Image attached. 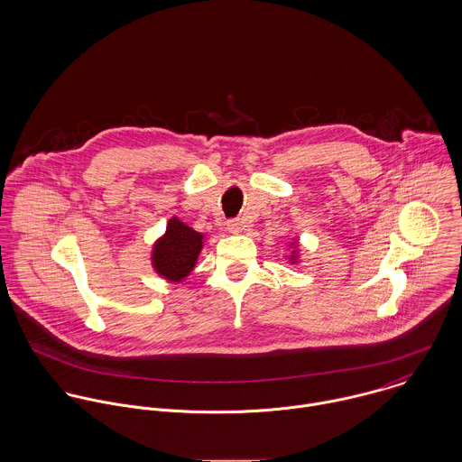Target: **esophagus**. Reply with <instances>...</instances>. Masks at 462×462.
<instances>
[{"instance_id": "esophagus-1", "label": "esophagus", "mask_w": 462, "mask_h": 462, "mask_svg": "<svg viewBox=\"0 0 462 462\" xmlns=\"http://www.w3.org/2000/svg\"><path fill=\"white\" fill-rule=\"evenodd\" d=\"M227 229L231 233H240L244 229V224L240 218H231V220H227Z\"/></svg>"}]
</instances>
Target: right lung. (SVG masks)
Instances as JSON below:
<instances>
[{
    "label": "right lung",
    "mask_w": 462,
    "mask_h": 462,
    "mask_svg": "<svg viewBox=\"0 0 462 462\" xmlns=\"http://www.w3.org/2000/svg\"><path fill=\"white\" fill-rule=\"evenodd\" d=\"M200 249L202 235L178 218H172L165 236L154 245V268L169 281H181L194 268Z\"/></svg>",
    "instance_id": "right-lung-1"
}]
</instances>
